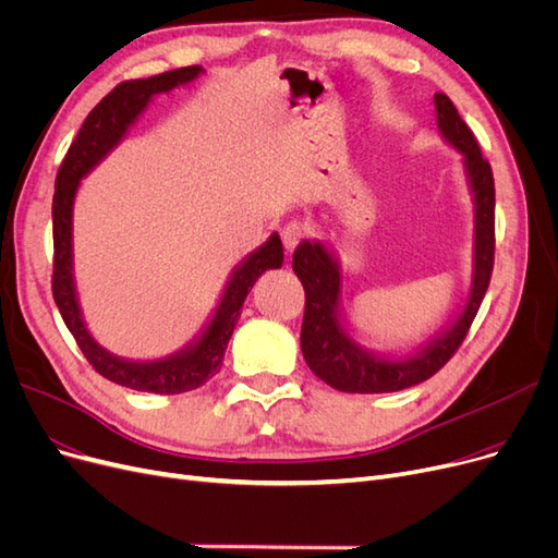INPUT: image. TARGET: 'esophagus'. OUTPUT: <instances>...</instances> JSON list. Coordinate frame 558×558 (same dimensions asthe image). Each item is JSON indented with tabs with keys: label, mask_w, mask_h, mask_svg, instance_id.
Returning <instances> with one entry per match:
<instances>
[{
	"label": "esophagus",
	"mask_w": 558,
	"mask_h": 558,
	"mask_svg": "<svg viewBox=\"0 0 558 558\" xmlns=\"http://www.w3.org/2000/svg\"><path fill=\"white\" fill-rule=\"evenodd\" d=\"M280 236H282V243H284V247H287V253H292L294 247L307 236V227H305L303 222L292 220V222H287V225L282 227Z\"/></svg>",
	"instance_id": "esophagus-1"
}]
</instances>
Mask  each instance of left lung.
I'll use <instances>...</instances> for the list:
<instances>
[{"label": "left lung", "mask_w": 558, "mask_h": 558, "mask_svg": "<svg viewBox=\"0 0 558 558\" xmlns=\"http://www.w3.org/2000/svg\"><path fill=\"white\" fill-rule=\"evenodd\" d=\"M437 129L462 156L473 199L471 284L460 313L407 356L363 347L342 315V264L326 241H301L292 268L305 290L301 352L307 367L342 393H396L429 379L458 352L487 292L494 264V179L478 142L446 94H435Z\"/></svg>", "instance_id": "1"}]
</instances>
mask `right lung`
<instances>
[{"label": "right lung", "instance_id": "obj_1", "mask_svg": "<svg viewBox=\"0 0 558 558\" xmlns=\"http://www.w3.org/2000/svg\"><path fill=\"white\" fill-rule=\"evenodd\" d=\"M202 73V66H185L151 75L147 80L121 82L119 87H114L98 102L85 119V123H82V129L73 140L54 179L52 296L61 313V319H64L77 347L82 349V354L87 356L98 375L119 386L144 390V393L177 396L185 393V390H195L209 381L222 365L225 349L241 317L245 296L251 294L253 284L264 271H268V268H280L284 259L282 241L278 232H274L251 255H245L236 264V268L230 274V280L222 287L218 305L214 307L211 317L199 328V333L189 344H183L179 352L162 359L133 361L108 352L106 347L94 340L85 317H82L73 276V204L80 181L126 137L129 129L149 108L156 94H168L174 87L189 85V82H193Z\"/></svg>", "mask_w": 558, "mask_h": 558}]
</instances>
